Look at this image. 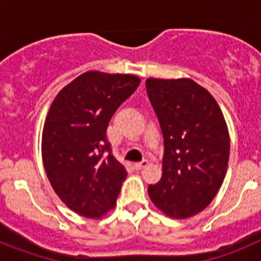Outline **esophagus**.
Wrapping results in <instances>:
<instances>
[{
  "mask_svg": "<svg viewBox=\"0 0 261 261\" xmlns=\"http://www.w3.org/2000/svg\"><path fill=\"white\" fill-rule=\"evenodd\" d=\"M147 165H149V161H147V159H144V161H141V162L135 163V168H137V170H141V168L146 167Z\"/></svg>",
  "mask_w": 261,
  "mask_h": 261,
  "instance_id": "34e87169",
  "label": "esophagus"
}]
</instances>
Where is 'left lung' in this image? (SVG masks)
Returning a JSON list of instances; mask_svg holds the SVG:
<instances>
[{
  "label": "left lung",
  "instance_id": "left-lung-1",
  "mask_svg": "<svg viewBox=\"0 0 261 261\" xmlns=\"http://www.w3.org/2000/svg\"><path fill=\"white\" fill-rule=\"evenodd\" d=\"M146 93L165 142L162 177L147 192L165 214L188 218L211 204L225 179L227 125L216 99L190 78H147Z\"/></svg>",
  "mask_w": 261,
  "mask_h": 261
}]
</instances>
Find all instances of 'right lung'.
Wrapping results in <instances>:
<instances>
[{
    "label": "right lung",
    "instance_id": "obj_1",
    "mask_svg": "<svg viewBox=\"0 0 261 261\" xmlns=\"http://www.w3.org/2000/svg\"><path fill=\"white\" fill-rule=\"evenodd\" d=\"M141 80L132 74L86 71L53 100L41 140L50 186L68 208L100 218L116 204L126 170L112 155L107 126Z\"/></svg>",
    "mask_w": 261,
    "mask_h": 261
}]
</instances>
